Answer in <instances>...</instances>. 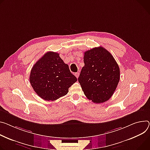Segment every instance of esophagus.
I'll return each mask as SVG.
<instances>
[{
	"instance_id": "1",
	"label": "esophagus",
	"mask_w": 150,
	"mask_h": 150,
	"mask_svg": "<svg viewBox=\"0 0 150 150\" xmlns=\"http://www.w3.org/2000/svg\"><path fill=\"white\" fill-rule=\"evenodd\" d=\"M75 76L76 77V78L78 79V77H79V72H76V73H75Z\"/></svg>"
}]
</instances>
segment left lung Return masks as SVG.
Here are the masks:
<instances>
[{
    "label": "left lung",
    "instance_id": "obj_1",
    "mask_svg": "<svg viewBox=\"0 0 150 150\" xmlns=\"http://www.w3.org/2000/svg\"><path fill=\"white\" fill-rule=\"evenodd\" d=\"M84 62L78 82L86 96L96 103L108 100L120 77V68L114 57L103 47H95L84 52Z\"/></svg>",
    "mask_w": 150,
    "mask_h": 150
}]
</instances>
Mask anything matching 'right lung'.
I'll list each match as a JSON object with an SVG mask.
<instances>
[{
  "mask_svg": "<svg viewBox=\"0 0 150 150\" xmlns=\"http://www.w3.org/2000/svg\"><path fill=\"white\" fill-rule=\"evenodd\" d=\"M30 83L38 96L54 101L65 96L69 88L77 81L69 66L52 51L45 53L34 64L30 74Z\"/></svg>",
  "mask_w": 150,
  "mask_h": 150,
  "instance_id": "1",
  "label": "right lung"
}]
</instances>
